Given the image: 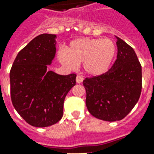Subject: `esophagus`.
Returning a JSON list of instances; mask_svg holds the SVG:
<instances>
[{
  "instance_id": "esophagus-1",
  "label": "esophagus",
  "mask_w": 154,
  "mask_h": 154,
  "mask_svg": "<svg viewBox=\"0 0 154 154\" xmlns=\"http://www.w3.org/2000/svg\"><path fill=\"white\" fill-rule=\"evenodd\" d=\"M82 81H83V78H82V77H81V76H77L76 82H77V83H82Z\"/></svg>"
}]
</instances>
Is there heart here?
Returning a JSON list of instances; mask_svg holds the SVG:
<instances>
[{
    "mask_svg": "<svg viewBox=\"0 0 154 154\" xmlns=\"http://www.w3.org/2000/svg\"><path fill=\"white\" fill-rule=\"evenodd\" d=\"M116 51V44L109 38H78L71 42L67 51H61L59 58L71 69L82 63L87 75L97 77L110 69Z\"/></svg>",
    "mask_w": 154,
    "mask_h": 154,
    "instance_id": "1",
    "label": "heart"
}]
</instances>
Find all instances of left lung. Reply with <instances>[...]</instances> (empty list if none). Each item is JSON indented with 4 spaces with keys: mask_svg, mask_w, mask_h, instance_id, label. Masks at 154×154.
<instances>
[{
    "mask_svg": "<svg viewBox=\"0 0 154 154\" xmlns=\"http://www.w3.org/2000/svg\"><path fill=\"white\" fill-rule=\"evenodd\" d=\"M117 38V59L106 73L86 78V105L94 117L105 121L124 119L141 94L142 67L133 48Z\"/></svg>",
    "mask_w": 154,
    "mask_h": 154,
    "instance_id": "left-lung-1",
    "label": "left lung"
}]
</instances>
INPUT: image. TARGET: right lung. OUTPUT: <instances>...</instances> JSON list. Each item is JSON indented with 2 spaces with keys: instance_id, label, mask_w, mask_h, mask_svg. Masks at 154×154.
<instances>
[{
  "instance_id": "add662e5",
  "label": "right lung",
  "mask_w": 154,
  "mask_h": 154,
  "mask_svg": "<svg viewBox=\"0 0 154 154\" xmlns=\"http://www.w3.org/2000/svg\"><path fill=\"white\" fill-rule=\"evenodd\" d=\"M56 38L50 34L35 37L19 52L10 72L12 104L35 127L53 125L62 119L65 97L76 85V74L47 69L55 57Z\"/></svg>"
}]
</instances>
